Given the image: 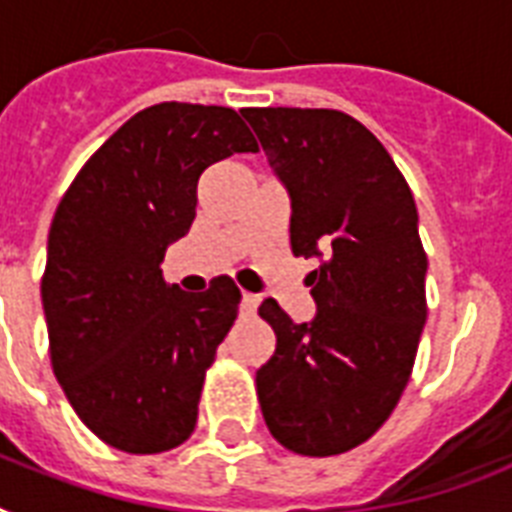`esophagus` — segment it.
<instances>
[{
    "mask_svg": "<svg viewBox=\"0 0 512 512\" xmlns=\"http://www.w3.org/2000/svg\"><path fill=\"white\" fill-rule=\"evenodd\" d=\"M257 305H260V297L257 295H249V292H244V295H241V313H244V316H252V313L257 311Z\"/></svg>",
    "mask_w": 512,
    "mask_h": 512,
    "instance_id": "34e87169",
    "label": "esophagus"
}]
</instances>
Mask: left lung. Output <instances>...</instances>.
<instances>
[{"label":"left lung","instance_id":"8db88e82","mask_svg":"<svg viewBox=\"0 0 512 512\" xmlns=\"http://www.w3.org/2000/svg\"><path fill=\"white\" fill-rule=\"evenodd\" d=\"M292 199L289 247L308 273L316 319L295 324L276 300L260 316L276 350L257 369L265 425L284 449L332 457L372 438L412 377L428 319V255L396 162L335 108H244Z\"/></svg>","mask_w":512,"mask_h":512}]
</instances>
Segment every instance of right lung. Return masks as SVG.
I'll return each instance as SVG.
<instances>
[{
    "label": "right lung",
    "instance_id": "1",
    "mask_svg": "<svg viewBox=\"0 0 512 512\" xmlns=\"http://www.w3.org/2000/svg\"><path fill=\"white\" fill-rule=\"evenodd\" d=\"M247 151L257 140L233 108L159 103L87 159L55 209L42 276L52 372L119 452H170L196 428L241 292L217 276L188 295L159 265L196 217L201 172Z\"/></svg>",
    "mask_w": 512,
    "mask_h": 512
}]
</instances>
